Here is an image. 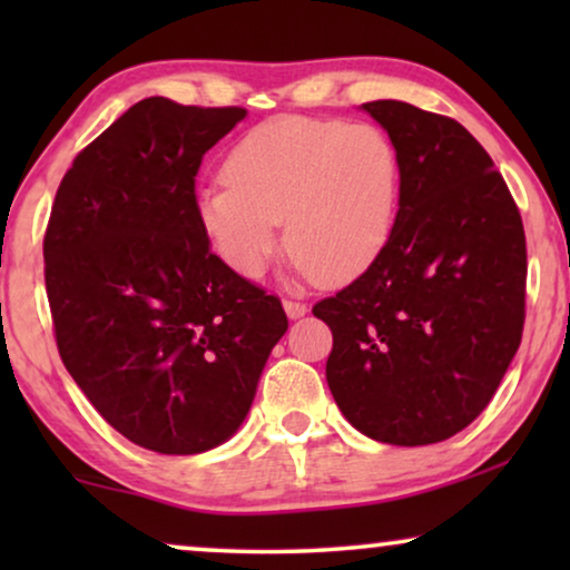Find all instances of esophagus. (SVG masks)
<instances>
[{"label":"esophagus","instance_id":"1","mask_svg":"<svg viewBox=\"0 0 570 570\" xmlns=\"http://www.w3.org/2000/svg\"><path fill=\"white\" fill-rule=\"evenodd\" d=\"M283 306H285V314L291 316V318H301V316H306V311H308V306L303 301H293V298H285L283 301Z\"/></svg>","mask_w":570,"mask_h":570}]
</instances>
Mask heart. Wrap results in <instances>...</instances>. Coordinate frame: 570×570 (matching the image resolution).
<instances>
[{
  "label": "heart",
  "instance_id": "heart-1",
  "mask_svg": "<svg viewBox=\"0 0 570 570\" xmlns=\"http://www.w3.org/2000/svg\"><path fill=\"white\" fill-rule=\"evenodd\" d=\"M400 176V153L376 124L283 116L233 145L223 181L199 186L194 213L240 277L269 267L285 220L295 267L340 285L361 277L389 244Z\"/></svg>",
  "mask_w": 570,
  "mask_h": 570
}]
</instances>
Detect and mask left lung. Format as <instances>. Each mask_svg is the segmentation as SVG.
Here are the masks:
<instances>
[{"mask_svg": "<svg viewBox=\"0 0 570 570\" xmlns=\"http://www.w3.org/2000/svg\"><path fill=\"white\" fill-rule=\"evenodd\" d=\"M361 108L400 153V209L379 259L314 306L334 340L326 384L363 435L428 446L488 407L517 355L524 225L462 124L402 100Z\"/></svg>", "mask_w": 570, "mask_h": 570, "instance_id": "obj_1", "label": "left lung"}]
</instances>
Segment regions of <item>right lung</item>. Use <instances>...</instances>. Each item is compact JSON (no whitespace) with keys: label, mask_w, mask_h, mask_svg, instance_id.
Instances as JSON below:
<instances>
[{"label":"right lung","mask_w":570,"mask_h":570,"mask_svg":"<svg viewBox=\"0 0 570 570\" xmlns=\"http://www.w3.org/2000/svg\"><path fill=\"white\" fill-rule=\"evenodd\" d=\"M244 108L145 98L77 155L43 238L57 347L124 439L202 454L238 431L287 332L283 303L213 254L202 158Z\"/></svg>","instance_id":"obj_1"}]
</instances>
